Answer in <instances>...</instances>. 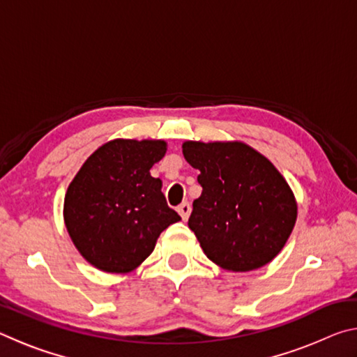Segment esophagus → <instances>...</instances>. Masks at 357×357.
Segmentation results:
<instances>
[{
    "instance_id": "1",
    "label": "esophagus",
    "mask_w": 357,
    "mask_h": 357,
    "mask_svg": "<svg viewBox=\"0 0 357 357\" xmlns=\"http://www.w3.org/2000/svg\"><path fill=\"white\" fill-rule=\"evenodd\" d=\"M190 211H192V208H190V204L187 203V202L181 203L179 206H178V213H179V215H181V217H183V220H187V219H189Z\"/></svg>"
}]
</instances>
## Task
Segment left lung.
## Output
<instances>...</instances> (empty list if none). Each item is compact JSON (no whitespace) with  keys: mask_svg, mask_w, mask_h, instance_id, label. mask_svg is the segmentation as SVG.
Returning a JSON list of instances; mask_svg holds the SVG:
<instances>
[{"mask_svg":"<svg viewBox=\"0 0 357 357\" xmlns=\"http://www.w3.org/2000/svg\"><path fill=\"white\" fill-rule=\"evenodd\" d=\"M183 154L200 170L202 195L189 228L206 257L245 273L268 264L293 231L296 202L277 168L244 143L185 142Z\"/></svg>","mask_w":357,"mask_h":357,"instance_id":"left-lung-1","label":"left lung"}]
</instances>
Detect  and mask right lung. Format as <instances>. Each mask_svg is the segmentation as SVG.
Returning <instances> with one entry per match:
<instances>
[{"instance_id": "right-lung-1", "label": "right lung", "mask_w": 357, "mask_h": 357, "mask_svg": "<svg viewBox=\"0 0 357 357\" xmlns=\"http://www.w3.org/2000/svg\"><path fill=\"white\" fill-rule=\"evenodd\" d=\"M160 140H113L88 157L64 198V220L78 252L105 273H129L181 220L151 167L165 155Z\"/></svg>"}]
</instances>
